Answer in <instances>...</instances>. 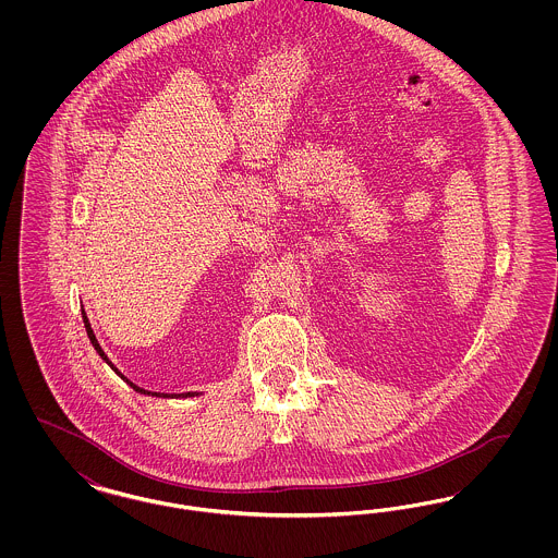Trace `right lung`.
Here are the masks:
<instances>
[{"label": "right lung", "mask_w": 558, "mask_h": 558, "mask_svg": "<svg viewBox=\"0 0 558 558\" xmlns=\"http://www.w3.org/2000/svg\"><path fill=\"white\" fill-rule=\"evenodd\" d=\"M81 316H83V324H85V330H87V337H89V343H92V345H94V349H96V351H98V355H100V357H102V360H105V362H107L108 366H110V368H112V371L117 372V374H121V372H119V371H117V368H114V364H112V362H110V360H108L107 353H105V349H102V347H100V343H98V339H96V335H94V330H92V324H89V319H87V314H85V312H81ZM121 378H125V376H121ZM128 383H130V380H128ZM132 387H133V389H135V391H137V393H146V391H144V389H140V387H135V385H133V383H132ZM187 396H198V393H182V398H187Z\"/></svg>", "instance_id": "add662e5"}]
</instances>
